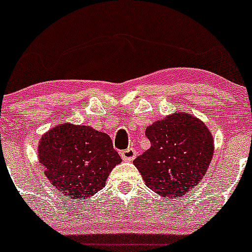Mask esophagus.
<instances>
[{
	"label": "esophagus",
	"mask_w": 252,
	"mask_h": 252,
	"mask_svg": "<svg viewBox=\"0 0 252 252\" xmlns=\"http://www.w3.org/2000/svg\"><path fill=\"white\" fill-rule=\"evenodd\" d=\"M121 156H122V158H123V161L130 162V161H133V159H135L136 151L134 149H131V147H129V149L124 150V151L121 152Z\"/></svg>",
	"instance_id": "1"
}]
</instances>
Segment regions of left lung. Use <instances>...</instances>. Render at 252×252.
Listing matches in <instances>:
<instances>
[{
    "mask_svg": "<svg viewBox=\"0 0 252 252\" xmlns=\"http://www.w3.org/2000/svg\"><path fill=\"white\" fill-rule=\"evenodd\" d=\"M145 135L151 147L134 164L152 191L168 199L182 197L201 182L215 151L204 122L177 112L147 126Z\"/></svg>",
    "mask_w": 252,
    "mask_h": 252,
    "instance_id": "8db88e82",
    "label": "left lung"
}]
</instances>
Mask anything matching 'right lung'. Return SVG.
<instances>
[{
  "instance_id": "obj_1",
  "label": "right lung",
  "mask_w": 252,
  "mask_h": 252,
  "mask_svg": "<svg viewBox=\"0 0 252 252\" xmlns=\"http://www.w3.org/2000/svg\"><path fill=\"white\" fill-rule=\"evenodd\" d=\"M37 155L51 184L64 196L78 200L105 188L112 169L122 162L107 134L72 123L46 131Z\"/></svg>"
}]
</instances>
